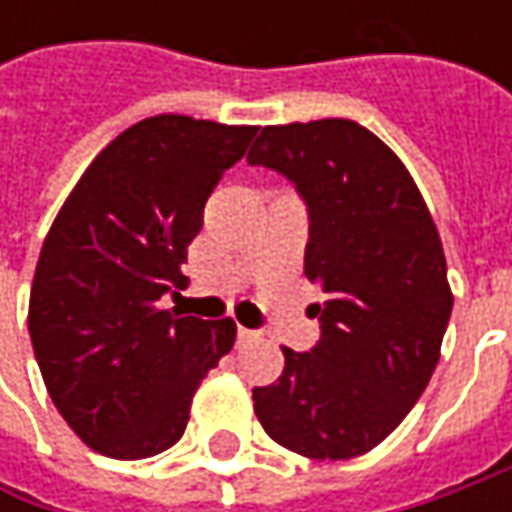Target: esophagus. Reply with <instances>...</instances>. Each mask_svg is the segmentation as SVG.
<instances>
[{
	"mask_svg": "<svg viewBox=\"0 0 512 512\" xmlns=\"http://www.w3.org/2000/svg\"><path fill=\"white\" fill-rule=\"evenodd\" d=\"M236 336H239V342H250V339H256L259 333H253V330H247V327H239Z\"/></svg>",
	"mask_w": 512,
	"mask_h": 512,
	"instance_id": "34e87169",
	"label": "esophagus"
}]
</instances>
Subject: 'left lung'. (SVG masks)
<instances>
[{
  "mask_svg": "<svg viewBox=\"0 0 512 512\" xmlns=\"http://www.w3.org/2000/svg\"><path fill=\"white\" fill-rule=\"evenodd\" d=\"M250 165L287 176L307 202L305 276L322 339L282 347L285 370L253 390L276 444L307 459H353L384 442L424 393L453 290L442 239L404 162L350 119L262 128Z\"/></svg>",
  "mask_w": 512,
  "mask_h": 512,
  "instance_id": "obj_1",
  "label": "left lung"
}]
</instances>
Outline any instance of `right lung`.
<instances>
[{
  "instance_id": "add662e5",
  "label": "right lung",
  "mask_w": 512,
  "mask_h": 512,
  "mask_svg": "<svg viewBox=\"0 0 512 512\" xmlns=\"http://www.w3.org/2000/svg\"><path fill=\"white\" fill-rule=\"evenodd\" d=\"M253 125L182 113L119 133L70 190L30 287L28 330L50 399L90 450L148 459L182 439L199 384L236 342L233 319L176 316L187 245Z\"/></svg>"
}]
</instances>
